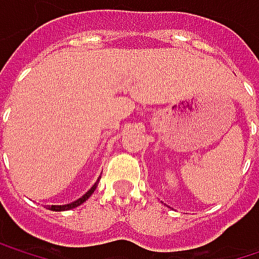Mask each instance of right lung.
<instances>
[{
  "mask_svg": "<svg viewBox=\"0 0 259 259\" xmlns=\"http://www.w3.org/2000/svg\"><path fill=\"white\" fill-rule=\"evenodd\" d=\"M100 179V177H99ZM99 179H97V181L93 184V187L88 190V192H85L79 199H76V201H73V202H70V204H64V205H48V208L49 210H52V211H66V210H72V208H76V207H79L80 204H83L93 193H94V190H96V187H97V184H99Z\"/></svg>",
  "mask_w": 259,
  "mask_h": 259,
  "instance_id": "1",
  "label": "right lung"
}]
</instances>
